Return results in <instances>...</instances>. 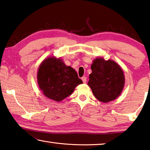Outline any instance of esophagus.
Listing matches in <instances>:
<instances>
[{
	"mask_svg": "<svg viewBox=\"0 0 150 150\" xmlns=\"http://www.w3.org/2000/svg\"><path fill=\"white\" fill-rule=\"evenodd\" d=\"M81 79H82L83 83L87 82V77H83L82 78H81Z\"/></svg>",
	"mask_w": 150,
	"mask_h": 150,
	"instance_id": "esophagus-1",
	"label": "esophagus"
}]
</instances>
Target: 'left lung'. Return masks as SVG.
Instances as JSON below:
<instances>
[{"label": "left lung", "instance_id": "left-lung-1", "mask_svg": "<svg viewBox=\"0 0 150 150\" xmlns=\"http://www.w3.org/2000/svg\"><path fill=\"white\" fill-rule=\"evenodd\" d=\"M88 85L95 98L103 103L115 100L120 95L124 85L122 69L112 60L96 58L91 65Z\"/></svg>", "mask_w": 150, "mask_h": 150}]
</instances>
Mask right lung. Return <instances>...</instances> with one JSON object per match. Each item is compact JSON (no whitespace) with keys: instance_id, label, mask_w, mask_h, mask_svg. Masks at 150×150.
I'll return each mask as SVG.
<instances>
[{"instance_id":"add662e5","label":"right lung","mask_w":150,"mask_h":150,"mask_svg":"<svg viewBox=\"0 0 150 150\" xmlns=\"http://www.w3.org/2000/svg\"><path fill=\"white\" fill-rule=\"evenodd\" d=\"M37 78L44 95L57 102L67 97L76 86L83 83L75 69L55 57L47 58L41 63Z\"/></svg>"}]
</instances>
